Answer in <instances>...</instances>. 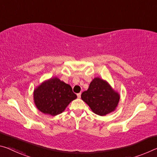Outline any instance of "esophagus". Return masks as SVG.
<instances>
[{
	"mask_svg": "<svg viewBox=\"0 0 157 157\" xmlns=\"http://www.w3.org/2000/svg\"><path fill=\"white\" fill-rule=\"evenodd\" d=\"M77 96H78V98H80V97H81V93H79V94H77Z\"/></svg>",
	"mask_w": 157,
	"mask_h": 157,
	"instance_id": "obj_1",
	"label": "esophagus"
}]
</instances>
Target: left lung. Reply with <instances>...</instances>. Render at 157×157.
<instances>
[{"mask_svg": "<svg viewBox=\"0 0 157 157\" xmlns=\"http://www.w3.org/2000/svg\"><path fill=\"white\" fill-rule=\"evenodd\" d=\"M81 98L94 113L105 116L117 108L120 94L106 80L95 78L91 82L87 90L82 92Z\"/></svg>", "mask_w": 157, "mask_h": 157, "instance_id": "obj_1", "label": "left lung"}]
</instances>
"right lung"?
<instances>
[{"instance_id":"obj_1","label":"right lung","mask_w":157,"mask_h":157,"mask_svg":"<svg viewBox=\"0 0 157 157\" xmlns=\"http://www.w3.org/2000/svg\"><path fill=\"white\" fill-rule=\"evenodd\" d=\"M71 85L57 77L44 81L34 89L33 101L41 113L56 116L63 113L71 101L76 99Z\"/></svg>"}]
</instances>
